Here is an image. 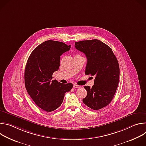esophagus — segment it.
I'll return each mask as SVG.
<instances>
[{"label":"esophagus","instance_id":"esophagus-1","mask_svg":"<svg viewBox=\"0 0 146 146\" xmlns=\"http://www.w3.org/2000/svg\"><path fill=\"white\" fill-rule=\"evenodd\" d=\"M80 87H81L80 86L77 85V84H74V86H73V88H80Z\"/></svg>","mask_w":146,"mask_h":146}]
</instances>
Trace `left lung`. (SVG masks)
I'll list each match as a JSON object with an SVG mask.
<instances>
[{
	"label": "left lung",
	"instance_id": "left-lung-1",
	"mask_svg": "<svg viewBox=\"0 0 146 146\" xmlns=\"http://www.w3.org/2000/svg\"><path fill=\"white\" fill-rule=\"evenodd\" d=\"M75 47L87 57L86 74L95 77L92 88L84 86L87 95L82 102L94 110L106 107L118 85L119 68L116 56L109 46L97 39L75 42Z\"/></svg>",
	"mask_w": 146,
	"mask_h": 146
}]
</instances>
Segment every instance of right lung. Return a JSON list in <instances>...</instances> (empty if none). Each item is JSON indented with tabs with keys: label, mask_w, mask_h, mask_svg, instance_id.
<instances>
[{
	"label": "right lung",
	"mask_w": 146,
	"mask_h": 146,
	"mask_svg": "<svg viewBox=\"0 0 146 146\" xmlns=\"http://www.w3.org/2000/svg\"><path fill=\"white\" fill-rule=\"evenodd\" d=\"M70 49V45L47 40L35 48L27 60L24 74L27 91L36 105L46 111L58 109L65 93L73 88L70 82L52 80L53 73L59 69L60 56Z\"/></svg>",
	"instance_id": "right-lung-1"
}]
</instances>
